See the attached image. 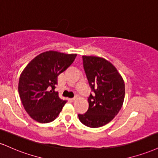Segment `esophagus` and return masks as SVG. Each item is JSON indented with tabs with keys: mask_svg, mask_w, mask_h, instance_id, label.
I'll use <instances>...</instances> for the list:
<instances>
[{
	"mask_svg": "<svg viewBox=\"0 0 158 158\" xmlns=\"http://www.w3.org/2000/svg\"><path fill=\"white\" fill-rule=\"evenodd\" d=\"M77 99V97H74L73 98H71V101H73V102H74V101H76Z\"/></svg>",
	"mask_w": 158,
	"mask_h": 158,
	"instance_id": "obj_1",
	"label": "esophagus"
}]
</instances>
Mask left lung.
Instances as JSON below:
<instances>
[{"label": "left lung", "instance_id": "obj_1", "mask_svg": "<svg viewBox=\"0 0 158 158\" xmlns=\"http://www.w3.org/2000/svg\"><path fill=\"white\" fill-rule=\"evenodd\" d=\"M87 80L94 94L88 97L89 107L79 114L85 126L97 128L111 121L120 111L125 96V85L115 66L98 56H82Z\"/></svg>", "mask_w": 158, "mask_h": 158}]
</instances>
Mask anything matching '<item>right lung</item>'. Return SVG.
<instances>
[{"label": "right lung", "mask_w": 158, "mask_h": 158, "mask_svg": "<svg viewBox=\"0 0 158 158\" xmlns=\"http://www.w3.org/2000/svg\"><path fill=\"white\" fill-rule=\"evenodd\" d=\"M77 54L49 51L37 55L20 74L18 92L24 109L39 123L56 118L67 101L59 97L54 89L58 76L65 71Z\"/></svg>", "instance_id": "right-lung-1"}]
</instances>
